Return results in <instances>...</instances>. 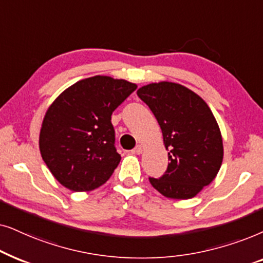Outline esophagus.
Instances as JSON below:
<instances>
[{"instance_id": "34e87169", "label": "esophagus", "mask_w": 263, "mask_h": 263, "mask_svg": "<svg viewBox=\"0 0 263 263\" xmlns=\"http://www.w3.org/2000/svg\"><path fill=\"white\" fill-rule=\"evenodd\" d=\"M134 153L137 154V155H139V154H142V153H143L142 145H137V146H136V148L134 149Z\"/></svg>"}]
</instances>
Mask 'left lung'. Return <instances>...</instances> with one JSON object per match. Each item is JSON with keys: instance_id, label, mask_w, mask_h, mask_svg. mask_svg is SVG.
Returning a JSON list of instances; mask_svg holds the SVG:
<instances>
[{"instance_id": "1", "label": "left lung", "mask_w": 263, "mask_h": 263, "mask_svg": "<svg viewBox=\"0 0 263 263\" xmlns=\"http://www.w3.org/2000/svg\"><path fill=\"white\" fill-rule=\"evenodd\" d=\"M137 95L155 115L168 150L166 173L150 184L173 199L195 197L215 179L223 157L222 137L208 104L180 84L152 83Z\"/></svg>"}]
</instances>
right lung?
Here are the masks:
<instances>
[{
	"instance_id": "add662e5",
	"label": "right lung",
	"mask_w": 263,
	"mask_h": 263,
	"mask_svg": "<svg viewBox=\"0 0 263 263\" xmlns=\"http://www.w3.org/2000/svg\"><path fill=\"white\" fill-rule=\"evenodd\" d=\"M137 85L95 76L67 87L48 108L40 150L55 179L72 191L97 189L120 162L111 114Z\"/></svg>"
}]
</instances>
